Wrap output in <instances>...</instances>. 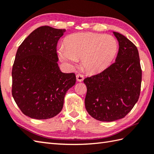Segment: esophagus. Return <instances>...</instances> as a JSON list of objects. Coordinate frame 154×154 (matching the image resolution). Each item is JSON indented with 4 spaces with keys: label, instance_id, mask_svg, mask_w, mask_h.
Returning a JSON list of instances; mask_svg holds the SVG:
<instances>
[{
    "label": "esophagus",
    "instance_id": "34e87169",
    "mask_svg": "<svg viewBox=\"0 0 154 154\" xmlns=\"http://www.w3.org/2000/svg\"><path fill=\"white\" fill-rule=\"evenodd\" d=\"M76 79L77 81H79V82H81V81H83L84 79V76L83 75H81V74H77L76 75Z\"/></svg>",
    "mask_w": 154,
    "mask_h": 154
}]
</instances>
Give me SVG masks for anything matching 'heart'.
<instances>
[{
	"label": "heart",
	"mask_w": 154,
	"mask_h": 154,
	"mask_svg": "<svg viewBox=\"0 0 154 154\" xmlns=\"http://www.w3.org/2000/svg\"><path fill=\"white\" fill-rule=\"evenodd\" d=\"M118 44L110 35L92 32L71 34L64 40L58 55L61 61L73 67L77 60H82V66L87 72L95 73L104 70L115 57Z\"/></svg>",
	"instance_id": "b5f03b06"
}]
</instances>
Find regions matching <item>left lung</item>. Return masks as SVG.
I'll return each mask as SVG.
<instances>
[{
	"label": "left lung",
	"mask_w": 154,
	"mask_h": 154,
	"mask_svg": "<svg viewBox=\"0 0 154 154\" xmlns=\"http://www.w3.org/2000/svg\"><path fill=\"white\" fill-rule=\"evenodd\" d=\"M119 44L115 62L101 73L85 78L86 110L103 122L122 119L138 101L142 69L136 45L124 35L113 32Z\"/></svg>",
	"instance_id": "left-lung-1"
}]
</instances>
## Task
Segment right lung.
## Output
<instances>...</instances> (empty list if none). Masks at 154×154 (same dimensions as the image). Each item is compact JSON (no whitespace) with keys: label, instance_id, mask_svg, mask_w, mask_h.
<instances>
[{"label":"right lung","instance_id":"right-lung-1","mask_svg":"<svg viewBox=\"0 0 154 154\" xmlns=\"http://www.w3.org/2000/svg\"><path fill=\"white\" fill-rule=\"evenodd\" d=\"M65 29H35L20 45L12 66V94L23 114L32 119L53 118L63 109L67 91L76 82L73 73L58 66L57 44Z\"/></svg>","mask_w":154,"mask_h":154}]
</instances>
